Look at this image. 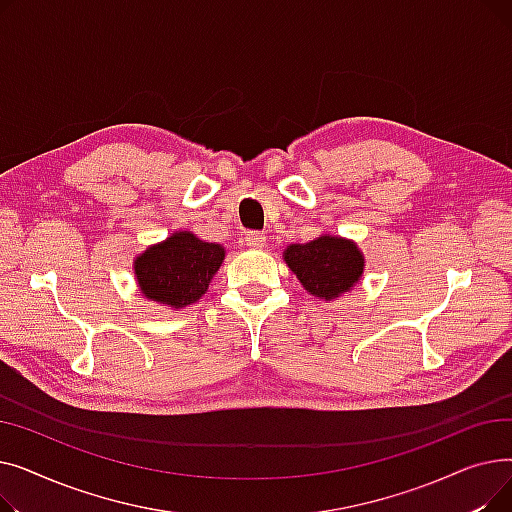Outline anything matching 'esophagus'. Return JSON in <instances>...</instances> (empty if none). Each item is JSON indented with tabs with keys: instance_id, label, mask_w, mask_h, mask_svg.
I'll return each instance as SVG.
<instances>
[{
	"instance_id": "34e87169",
	"label": "esophagus",
	"mask_w": 512,
	"mask_h": 512,
	"mask_svg": "<svg viewBox=\"0 0 512 512\" xmlns=\"http://www.w3.org/2000/svg\"><path fill=\"white\" fill-rule=\"evenodd\" d=\"M265 242H267L265 232H247L245 234V245L249 249H261V247H265Z\"/></svg>"
}]
</instances>
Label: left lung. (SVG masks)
<instances>
[{"label":"left lung","instance_id":"1","mask_svg":"<svg viewBox=\"0 0 512 512\" xmlns=\"http://www.w3.org/2000/svg\"><path fill=\"white\" fill-rule=\"evenodd\" d=\"M284 261L303 288L319 299H338L363 276L365 257L353 240L321 234L305 245H290Z\"/></svg>","mask_w":512,"mask_h":512}]
</instances>
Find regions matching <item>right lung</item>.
<instances>
[{
    "instance_id": "right-lung-1",
    "label": "right lung",
    "mask_w": 512,
    "mask_h": 512,
    "mask_svg": "<svg viewBox=\"0 0 512 512\" xmlns=\"http://www.w3.org/2000/svg\"><path fill=\"white\" fill-rule=\"evenodd\" d=\"M224 257L222 245L205 242L193 232L182 230L134 259V276L143 297L182 309L203 297Z\"/></svg>"
}]
</instances>
